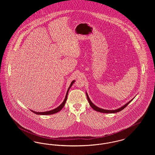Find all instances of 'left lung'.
<instances>
[{
	"instance_id": "obj_1",
	"label": "left lung",
	"mask_w": 155,
	"mask_h": 155,
	"mask_svg": "<svg viewBox=\"0 0 155 155\" xmlns=\"http://www.w3.org/2000/svg\"><path fill=\"white\" fill-rule=\"evenodd\" d=\"M86 94H87V99H88L89 103L90 106H91V107H92L94 110L97 111H99V112H101V113H117V112H118V111H120L122 110L123 109H124L125 107H127V106L133 101V99H132L131 101H130L128 102V103H126L123 106H122L121 107H120V108H119V109H116V110H105V109H103L99 108V107L96 106L95 104H94V103H92V102L91 101L90 99L89 98V96L88 95V94H87V93H86Z\"/></svg>"
}]
</instances>
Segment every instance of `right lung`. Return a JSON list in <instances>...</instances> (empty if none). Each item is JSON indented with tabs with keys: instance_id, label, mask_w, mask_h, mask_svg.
I'll use <instances>...</instances> for the list:
<instances>
[{
	"instance_id": "obj_1",
	"label": "right lung",
	"mask_w": 155,
	"mask_h": 155,
	"mask_svg": "<svg viewBox=\"0 0 155 155\" xmlns=\"http://www.w3.org/2000/svg\"><path fill=\"white\" fill-rule=\"evenodd\" d=\"M74 82H75V80L71 82V84H70V85L69 88H68V90H67L66 95V97H65V99H64V101L63 102V103H61V104L59 106V107H58L57 108H56V109H53V110H52L48 111H44V112H37V111H32L34 113H35V114H40V115H50V114H54V113H56L59 112V111L63 109V107H64V104H65V103H66V102L67 98V95H68V91H69L70 88L71 87L72 85L74 84Z\"/></svg>"
}]
</instances>
